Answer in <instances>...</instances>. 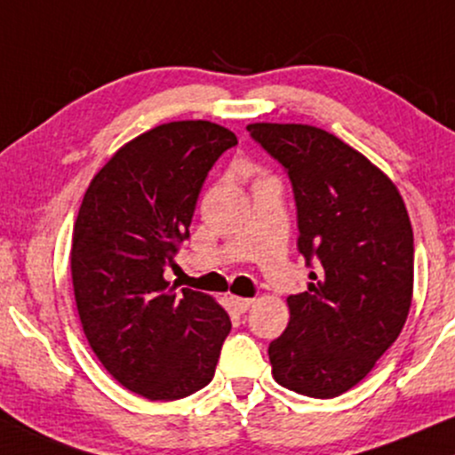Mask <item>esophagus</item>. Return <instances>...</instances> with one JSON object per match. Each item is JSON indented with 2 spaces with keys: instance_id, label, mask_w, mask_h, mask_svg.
I'll return each instance as SVG.
<instances>
[{
  "instance_id": "obj_1",
  "label": "esophagus",
  "mask_w": 455,
  "mask_h": 455,
  "mask_svg": "<svg viewBox=\"0 0 455 455\" xmlns=\"http://www.w3.org/2000/svg\"><path fill=\"white\" fill-rule=\"evenodd\" d=\"M228 300H231V305L235 309L239 311V314H245V311H248L251 305H254V299H245V297H235V294H231V297H228Z\"/></svg>"
}]
</instances>
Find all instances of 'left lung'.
I'll list each match as a JSON object with an SVG mask.
<instances>
[{"instance_id":"1","label":"left lung","mask_w":455,"mask_h":455,"mask_svg":"<svg viewBox=\"0 0 455 455\" xmlns=\"http://www.w3.org/2000/svg\"><path fill=\"white\" fill-rule=\"evenodd\" d=\"M250 135L292 182L307 290L271 341L277 384L335 398L371 373L401 335L413 299V228L396 184L337 135L311 124L254 123Z\"/></svg>"}]
</instances>
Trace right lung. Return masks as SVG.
I'll return each instance as SVG.
<instances>
[{"instance_id":"obj_1","label":"right lung","mask_w":455,"mask_h":455,"mask_svg":"<svg viewBox=\"0 0 455 455\" xmlns=\"http://www.w3.org/2000/svg\"><path fill=\"white\" fill-rule=\"evenodd\" d=\"M237 144L210 120H178L131 140L97 172L71 237V282L86 341L120 386L178 401L216 373L231 317L167 267L188 237L207 172Z\"/></svg>"}]
</instances>
